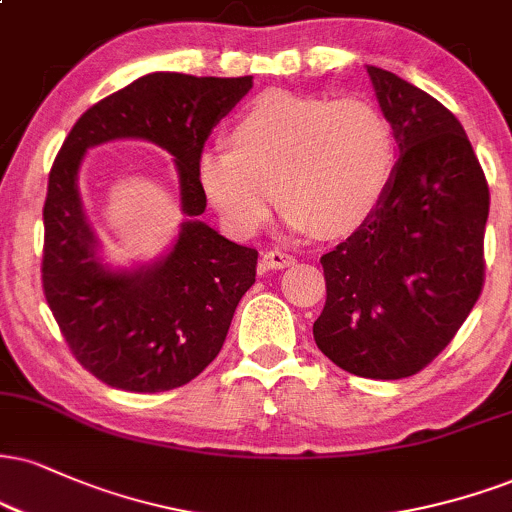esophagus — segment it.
Masks as SVG:
<instances>
[{"label": "esophagus", "instance_id": "34e87169", "mask_svg": "<svg viewBox=\"0 0 512 512\" xmlns=\"http://www.w3.org/2000/svg\"><path fill=\"white\" fill-rule=\"evenodd\" d=\"M293 262H295V257L288 255V252H283V250H267L262 255L264 269H286V267H291Z\"/></svg>", "mask_w": 512, "mask_h": 512}]
</instances>
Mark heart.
<instances>
[{"label":"heart","instance_id":"obj_1","mask_svg":"<svg viewBox=\"0 0 512 512\" xmlns=\"http://www.w3.org/2000/svg\"><path fill=\"white\" fill-rule=\"evenodd\" d=\"M231 143L207 145L195 176L238 236L267 224L279 193L295 229L350 231L374 212L391 181V128L360 97L264 92L233 123Z\"/></svg>","mask_w":512,"mask_h":512}]
</instances>
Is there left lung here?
<instances>
[{
	"label": "left lung",
	"instance_id": "obj_1",
	"mask_svg": "<svg viewBox=\"0 0 512 512\" xmlns=\"http://www.w3.org/2000/svg\"><path fill=\"white\" fill-rule=\"evenodd\" d=\"M398 164L377 209L322 255L326 303L312 334L355 377L422 372L484 288L489 186L460 121L432 95L367 66Z\"/></svg>",
	"mask_w": 512,
	"mask_h": 512
}]
</instances>
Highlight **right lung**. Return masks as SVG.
Listing matches in <instances>:
<instances>
[{
    "instance_id": "1",
    "label": "right lung",
    "mask_w": 512,
    "mask_h": 512,
    "mask_svg": "<svg viewBox=\"0 0 512 512\" xmlns=\"http://www.w3.org/2000/svg\"><path fill=\"white\" fill-rule=\"evenodd\" d=\"M250 88L252 76L150 73L92 104L54 159L42 209V291L71 355L107 386L157 393L188 384L219 355L233 312L255 283L257 250L195 219L207 207L197 157ZM116 137L152 139L177 157L191 217L175 250L133 275L107 273L96 262L75 186L87 147Z\"/></svg>"
}]
</instances>
